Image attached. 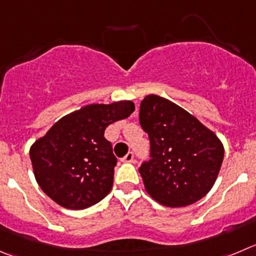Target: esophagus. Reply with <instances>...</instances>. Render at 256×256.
Wrapping results in <instances>:
<instances>
[{"instance_id": "1", "label": "esophagus", "mask_w": 256, "mask_h": 256, "mask_svg": "<svg viewBox=\"0 0 256 256\" xmlns=\"http://www.w3.org/2000/svg\"><path fill=\"white\" fill-rule=\"evenodd\" d=\"M121 160L124 162V163H132L134 162V152H128V154L125 155V156L121 159Z\"/></svg>"}]
</instances>
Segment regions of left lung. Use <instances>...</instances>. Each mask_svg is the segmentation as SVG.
Here are the masks:
<instances>
[{
  "label": "left lung",
  "instance_id": "left-lung-1",
  "mask_svg": "<svg viewBox=\"0 0 256 256\" xmlns=\"http://www.w3.org/2000/svg\"><path fill=\"white\" fill-rule=\"evenodd\" d=\"M139 121L150 140V159L139 168L146 192L168 207L204 197L224 160L218 138L182 107L155 94L142 101Z\"/></svg>",
  "mask_w": 256,
  "mask_h": 256
}]
</instances>
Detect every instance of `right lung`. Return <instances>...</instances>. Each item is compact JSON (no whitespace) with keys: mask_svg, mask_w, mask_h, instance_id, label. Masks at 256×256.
Returning a JSON list of instances; mask_svg holds the SVG:
<instances>
[{"mask_svg":"<svg viewBox=\"0 0 256 256\" xmlns=\"http://www.w3.org/2000/svg\"><path fill=\"white\" fill-rule=\"evenodd\" d=\"M134 111L131 101L88 104L54 124L30 149L40 188L69 210L87 208L104 200L114 184L117 164L104 130Z\"/></svg>","mask_w":256,"mask_h":256,"instance_id":"obj_1","label":"right lung"}]
</instances>
